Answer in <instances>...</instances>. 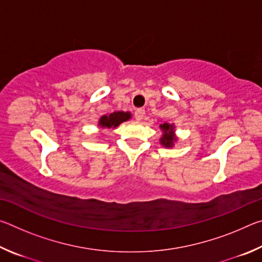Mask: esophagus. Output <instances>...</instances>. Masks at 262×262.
I'll list each match as a JSON object with an SVG mask.
<instances>
[{
    "mask_svg": "<svg viewBox=\"0 0 262 262\" xmlns=\"http://www.w3.org/2000/svg\"><path fill=\"white\" fill-rule=\"evenodd\" d=\"M144 114H145V111L143 108H137L135 111V119L137 121H141L142 119H143Z\"/></svg>",
    "mask_w": 262,
    "mask_h": 262,
    "instance_id": "esophagus-1",
    "label": "esophagus"
}]
</instances>
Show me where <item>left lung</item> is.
<instances>
[{
	"instance_id": "obj_1",
	"label": "left lung",
	"mask_w": 262,
	"mask_h": 262,
	"mask_svg": "<svg viewBox=\"0 0 262 262\" xmlns=\"http://www.w3.org/2000/svg\"><path fill=\"white\" fill-rule=\"evenodd\" d=\"M161 128L163 130V137L161 139V143L165 147H172L173 141L176 139L173 137V126L168 125V123H164L161 125Z\"/></svg>"
}]
</instances>
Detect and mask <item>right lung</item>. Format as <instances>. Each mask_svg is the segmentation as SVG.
<instances>
[{
  "label": "right lung",
  "instance_id": "right-lung-1",
  "mask_svg": "<svg viewBox=\"0 0 262 262\" xmlns=\"http://www.w3.org/2000/svg\"><path fill=\"white\" fill-rule=\"evenodd\" d=\"M129 118H130L129 112H114V113H111L110 115H104V117H101L99 125L101 127L114 128L120 125L121 122L127 121Z\"/></svg>",
  "mask_w": 262,
  "mask_h": 262
}]
</instances>
